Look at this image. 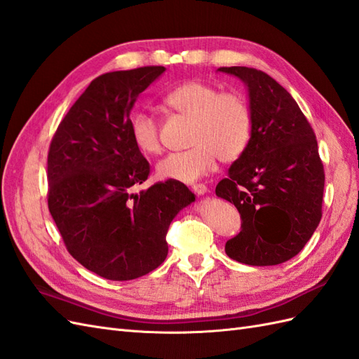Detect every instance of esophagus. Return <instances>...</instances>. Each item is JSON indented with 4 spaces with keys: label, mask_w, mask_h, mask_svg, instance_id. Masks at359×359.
I'll list each match as a JSON object with an SVG mask.
<instances>
[{
    "label": "esophagus",
    "mask_w": 359,
    "mask_h": 359,
    "mask_svg": "<svg viewBox=\"0 0 359 359\" xmlns=\"http://www.w3.org/2000/svg\"><path fill=\"white\" fill-rule=\"evenodd\" d=\"M191 190H194L198 196L205 195L207 191H208V189H207L205 184H194V186H191Z\"/></svg>",
    "instance_id": "obj_1"
}]
</instances>
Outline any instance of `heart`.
Returning <instances> with one entry per match:
<instances>
[{"instance_id": "obj_1", "label": "heart", "mask_w": 359, "mask_h": 359, "mask_svg": "<svg viewBox=\"0 0 359 359\" xmlns=\"http://www.w3.org/2000/svg\"><path fill=\"white\" fill-rule=\"evenodd\" d=\"M163 103L190 118L189 144L191 147L164 156L156 164L158 178L189 184L212 172L216 158L234 161L248 147L252 117L242 95L221 93L207 82L189 81L165 94ZM129 128L135 146L143 154L155 155L161 151L158 121L152 114L134 112Z\"/></svg>"}]
</instances>
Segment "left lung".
Here are the masks:
<instances>
[{
    "instance_id": "left-lung-1",
    "label": "left lung",
    "mask_w": 359,
    "mask_h": 359,
    "mask_svg": "<svg viewBox=\"0 0 359 359\" xmlns=\"http://www.w3.org/2000/svg\"><path fill=\"white\" fill-rule=\"evenodd\" d=\"M248 91V147L216 186V196L239 210L242 230L226 241L233 260L278 265L303 250L321 219L325 169L316 134L280 83L256 68L222 67Z\"/></svg>"
}]
</instances>
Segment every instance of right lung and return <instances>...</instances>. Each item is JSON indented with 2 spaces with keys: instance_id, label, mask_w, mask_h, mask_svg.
<instances>
[{
  "instance_id": "obj_1",
  "label": "right lung",
  "mask_w": 359,
  "mask_h": 359,
  "mask_svg": "<svg viewBox=\"0 0 359 359\" xmlns=\"http://www.w3.org/2000/svg\"><path fill=\"white\" fill-rule=\"evenodd\" d=\"M165 72L142 67L95 77L57 126L48 151V210L79 264L108 280H133L168 256L169 225L195 195L178 181L138 195L149 163L130 137L137 97Z\"/></svg>"
}]
</instances>
